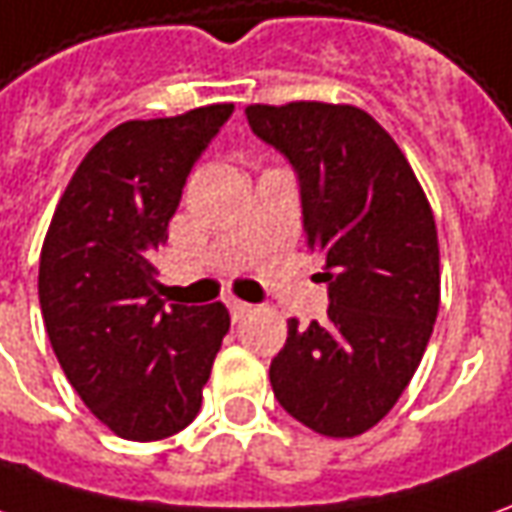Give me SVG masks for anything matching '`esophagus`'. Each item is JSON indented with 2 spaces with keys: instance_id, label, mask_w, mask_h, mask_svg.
<instances>
[{
  "instance_id": "obj_1",
  "label": "esophagus",
  "mask_w": 512,
  "mask_h": 512,
  "mask_svg": "<svg viewBox=\"0 0 512 512\" xmlns=\"http://www.w3.org/2000/svg\"><path fill=\"white\" fill-rule=\"evenodd\" d=\"M229 311H232V319L238 322L243 316H249L255 311V305H249V302H241V300H229Z\"/></svg>"
}]
</instances>
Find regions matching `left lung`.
<instances>
[{
    "instance_id": "1",
    "label": "left lung",
    "mask_w": 512,
    "mask_h": 512,
    "mask_svg": "<svg viewBox=\"0 0 512 512\" xmlns=\"http://www.w3.org/2000/svg\"><path fill=\"white\" fill-rule=\"evenodd\" d=\"M246 117L300 173L311 252L325 260V322L288 319L269 367L285 412L322 437H358L409 387L440 311L434 212L398 142L350 103H252Z\"/></svg>"
}]
</instances>
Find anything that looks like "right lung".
Instances as JSON below:
<instances>
[{
  "mask_svg": "<svg viewBox=\"0 0 512 512\" xmlns=\"http://www.w3.org/2000/svg\"><path fill=\"white\" fill-rule=\"evenodd\" d=\"M232 109L111 128L52 212L38 260L44 328L66 381L123 440L154 443L193 423L229 330L224 302L165 308L154 255L187 173Z\"/></svg>",
  "mask_w": 512,
  "mask_h": 512,
  "instance_id": "add662e5",
  "label": "right lung"
}]
</instances>
